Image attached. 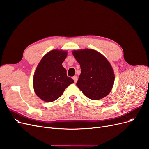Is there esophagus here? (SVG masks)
<instances>
[{"label": "esophagus", "instance_id": "1", "mask_svg": "<svg viewBox=\"0 0 149 149\" xmlns=\"http://www.w3.org/2000/svg\"><path fill=\"white\" fill-rule=\"evenodd\" d=\"M72 79H73V80H74L75 82H77V80H78V77L77 76V75H75V76L73 77Z\"/></svg>", "mask_w": 149, "mask_h": 149}]
</instances>
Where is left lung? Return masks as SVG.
<instances>
[{
	"instance_id": "obj_1",
	"label": "left lung",
	"mask_w": 149,
	"mask_h": 149,
	"mask_svg": "<svg viewBox=\"0 0 149 149\" xmlns=\"http://www.w3.org/2000/svg\"><path fill=\"white\" fill-rule=\"evenodd\" d=\"M72 54L81 68L76 84L79 88L91 100H100L107 96L114 84V74L106 57L90 49L75 50Z\"/></svg>"
}]
</instances>
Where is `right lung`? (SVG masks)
Instances as JSON below:
<instances>
[{"label": "right lung", "mask_w": 149, "mask_h": 149, "mask_svg": "<svg viewBox=\"0 0 149 149\" xmlns=\"http://www.w3.org/2000/svg\"><path fill=\"white\" fill-rule=\"evenodd\" d=\"M68 52L54 49L42 57L33 76V88L38 97L46 102H54L74 81L67 75L62 65Z\"/></svg>", "instance_id": "right-lung-1"}]
</instances>
